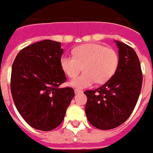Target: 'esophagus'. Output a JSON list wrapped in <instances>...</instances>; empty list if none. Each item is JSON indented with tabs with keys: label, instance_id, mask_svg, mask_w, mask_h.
<instances>
[{
	"label": "esophagus",
	"instance_id": "1",
	"mask_svg": "<svg viewBox=\"0 0 153 153\" xmlns=\"http://www.w3.org/2000/svg\"><path fill=\"white\" fill-rule=\"evenodd\" d=\"M82 93V91H81V90H79V89L74 90V93H75V94H79V93Z\"/></svg>",
	"mask_w": 153,
	"mask_h": 153
}]
</instances>
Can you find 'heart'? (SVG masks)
<instances>
[{"label":"heart","mask_w":153,"mask_h":153,"mask_svg":"<svg viewBox=\"0 0 153 153\" xmlns=\"http://www.w3.org/2000/svg\"><path fill=\"white\" fill-rule=\"evenodd\" d=\"M74 57L63 56L60 67L69 78H74L83 67V73L70 82L76 88H89L97 83H106L113 76L119 63L118 55L111 48L97 43L80 45L73 50Z\"/></svg>","instance_id":"obj_1"}]
</instances>
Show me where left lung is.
I'll use <instances>...</instances> for the list:
<instances>
[{"label":"left lung","mask_w":153,"mask_h":153,"mask_svg":"<svg viewBox=\"0 0 153 153\" xmlns=\"http://www.w3.org/2000/svg\"><path fill=\"white\" fill-rule=\"evenodd\" d=\"M119 63L115 74L105 84L85 91V113L94 127L107 130L116 128L129 117L134 109L143 83L140 62L134 50L115 41Z\"/></svg>","instance_id":"left-lung-1"}]
</instances>
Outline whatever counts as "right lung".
Here are the masks:
<instances>
[{"label": "right lung", "mask_w": 153, "mask_h": 153, "mask_svg": "<svg viewBox=\"0 0 153 153\" xmlns=\"http://www.w3.org/2000/svg\"><path fill=\"white\" fill-rule=\"evenodd\" d=\"M61 43L43 40L22 49L12 65L10 90L14 102L33 128L50 131L63 121L74 92L59 88L66 77L60 67Z\"/></svg>", "instance_id": "right-lung-1"}]
</instances>
